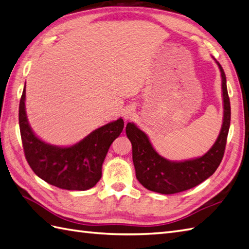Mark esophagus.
<instances>
[{
	"mask_svg": "<svg viewBox=\"0 0 249 249\" xmlns=\"http://www.w3.org/2000/svg\"><path fill=\"white\" fill-rule=\"evenodd\" d=\"M133 114H134L133 108H126L124 110V118L125 120H128V119H130L132 117V116H133Z\"/></svg>",
	"mask_w": 249,
	"mask_h": 249,
	"instance_id": "esophagus-1",
	"label": "esophagus"
}]
</instances>
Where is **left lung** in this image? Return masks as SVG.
Instances as JSON below:
<instances>
[{
  "instance_id": "obj_1",
  "label": "left lung",
  "mask_w": 249,
  "mask_h": 249,
  "mask_svg": "<svg viewBox=\"0 0 249 249\" xmlns=\"http://www.w3.org/2000/svg\"><path fill=\"white\" fill-rule=\"evenodd\" d=\"M216 64L222 75L224 120L216 142L202 157L182 162L168 161L154 150L148 136L133 123L126 124L125 133L132 143L136 178L147 190L165 195L190 190L212 176L222 162L230 126L231 109L224 69L218 62Z\"/></svg>"
}]
</instances>
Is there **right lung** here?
<instances>
[{
  "mask_svg": "<svg viewBox=\"0 0 249 249\" xmlns=\"http://www.w3.org/2000/svg\"><path fill=\"white\" fill-rule=\"evenodd\" d=\"M19 125L27 163L47 183L69 191H86L102 176V164L112 142L124 130V120L101 126L70 147L53 146L34 134L25 112V86L19 106Z\"/></svg>",
  "mask_w": 249,
  "mask_h": 249,
  "instance_id": "right-lung-1",
  "label": "right lung"
}]
</instances>
